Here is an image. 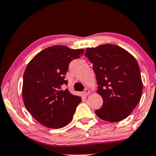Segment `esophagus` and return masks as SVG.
<instances>
[{
  "label": "esophagus",
  "instance_id": "1",
  "mask_svg": "<svg viewBox=\"0 0 156 156\" xmlns=\"http://www.w3.org/2000/svg\"><path fill=\"white\" fill-rule=\"evenodd\" d=\"M90 92H91V91H89V89H84V91H83V94L84 96H88V95H89V94H90Z\"/></svg>",
  "mask_w": 156,
  "mask_h": 156
}]
</instances>
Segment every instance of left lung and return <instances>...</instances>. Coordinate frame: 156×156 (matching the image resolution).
Instances as JSON below:
<instances>
[{
    "mask_svg": "<svg viewBox=\"0 0 156 156\" xmlns=\"http://www.w3.org/2000/svg\"><path fill=\"white\" fill-rule=\"evenodd\" d=\"M84 55L93 64L103 105L95 110L99 119L118 122L132 113L140 102L142 81L136 60L129 52L113 44L87 48Z\"/></svg>",
    "mask_w": 156,
    "mask_h": 156,
    "instance_id": "8db88e82",
    "label": "left lung"
}]
</instances>
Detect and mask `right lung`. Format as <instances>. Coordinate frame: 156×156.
Listing matches in <instances>:
<instances>
[{"label":"right lung","instance_id":"add662e5","mask_svg":"<svg viewBox=\"0 0 156 156\" xmlns=\"http://www.w3.org/2000/svg\"><path fill=\"white\" fill-rule=\"evenodd\" d=\"M84 53L83 49H71L65 46L45 48L28 63L23 76L22 97L27 111L41 124L60 129L72 121L81 97L68 89L65 79L69 64Z\"/></svg>","mask_w":156,"mask_h":156}]
</instances>
